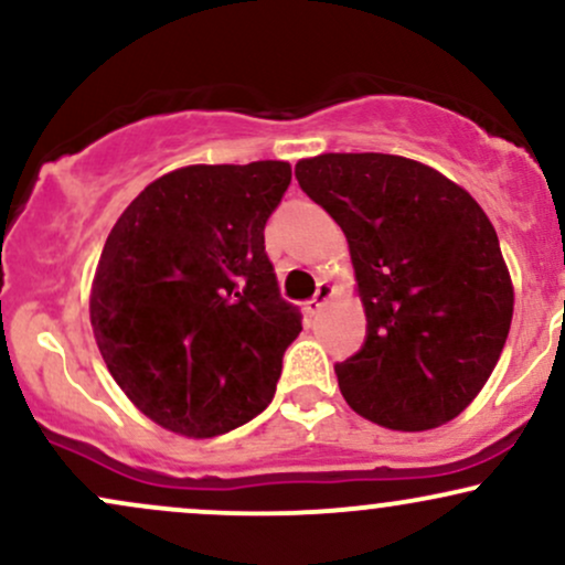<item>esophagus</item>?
Here are the masks:
<instances>
[{"label":"esophagus","instance_id":"obj_1","mask_svg":"<svg viewBox=\"0 0 565 565\" xmlns=\"http://www.w3.org/2000/svg\"><path fill=\"white\" fill-rule=\"evenodd\" d=\"M332 295H334L332 284H329V281H319V287H316V295L310 297L308 305H305V308H308V313H310V316L319 313V310L323 308V305H327V300H329V297H332Z\"/></svg>","mask_w":565,"mask_h":565}]
</instances>
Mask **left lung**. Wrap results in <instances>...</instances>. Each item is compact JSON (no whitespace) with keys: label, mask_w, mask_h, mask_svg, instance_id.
Instances as JSON below:
<instances>
[{"label":"left lung","mask_w":565,"mask_h":565,"mask_svg":"<svg viewBox=\"0 0 565 565\" xmlns=\"http://www.w3.org/2000/svg\"><path fill=\"white\" fill-rule=\"evenodd\" d=\"M295 178L345 233L366 308L364 345L334 364L348 406L391 430L449 423L510 332L494 225L449 178L391 153H321Z\"/></svg>","instance_id":"obj_1"}]
</instances>
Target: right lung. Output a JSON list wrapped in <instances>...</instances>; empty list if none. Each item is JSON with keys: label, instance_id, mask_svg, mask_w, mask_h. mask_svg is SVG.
I'll return each mask as SVG.
<instances>
[{"label": "right lung", "instance_id": "right-lung-1", "mask_svg": "<svg viewBox=\"0 0 565 565\" xmlns=\"http://www.w3.org/2000/svg\"><path fill=\"white\" fill-rule=\"evenodd\" d=\"M289 183L287 161L183 167L108 233L89 297L97 348L127 398L167 430L212 438L274 401L302 332L265 252Z\"/></svg>", "mask_w": 565, "mask_h": 565}]
</instances>
